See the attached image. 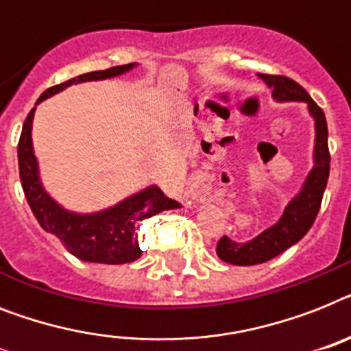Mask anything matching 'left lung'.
Masks as SVG:
<instances>
[{
	"label": "left lung",
	"instance_id": "left-lung-1",
	"mask_svg": "<svg viewBox=\"0 0 351 351\" xmlns=\"http://www.w3.org/2000/svg\"><path fill=\"white\" fill-rule=\"evenodd\" d=\"M265 84L272 88V97L278 102L298 101L306 102L310 115L315 121V146H314V167L306 176L303 187L295 198L285 207L283 216L272 227L256 236L247 243H238L229 236L220 238L216 245V254L230 265H258L276 258L281 252L298 243L310 227L314 225L315 216L321 207L324 187L330 175V151H328V126L323 110L314 102L301 84L285 75H269L259 73Z\"/></svg>",
	"mask_w": 351,
	"mask_h": 351
}]
</instances>
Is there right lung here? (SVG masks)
<instances>
[{"instance_id": "right-lung-1", "label": "right lung", "mask_w": 351, "mask_h": 351, "mask_svg": "<svg viewBox=\"0 0 351 351\" xmlns=\"http://www.w3.org/2000/svg\"><path fill=\"white\" fill-rule=\"evenodd\" d=\"M133 66H136V62L73 77L70 81L48 88L47 92L37 99L36 106L41 101L62 92L64 88L72 86V84L102 81V79L122 75V73L130 72ZM34 111L36 108L30 110L27 121L23 124L18 144V162L25 198H27L39 225L47 232H52L57 240L66 247L68 252H72L75 258L82 259V261L121 265L131 263L141 258L142 250L138 247V240H136L138 221L158 215L162 210L176 209V207H180V204L167 198L160 191V187L149 185L147 189L128 196L126 200L119 202L110 209L92 213V215H79V213H72V210L61 207L45 191L41 178H39V167H37V158L34 155L32 146Z\"/></svg>"}]
</instances>
